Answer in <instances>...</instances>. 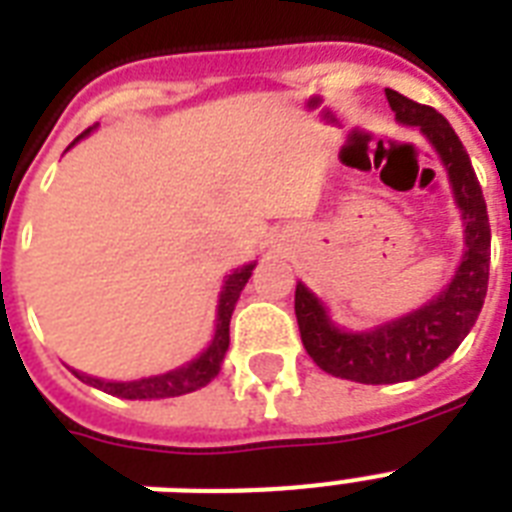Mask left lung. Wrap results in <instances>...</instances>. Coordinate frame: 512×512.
Returning <instances> with one entry per match:
<instances>
[{"label": "left lung", "mask_w": 512, "mask_h": 512, "mask_svg": "<svg viewBox=\"0 0 512 512\" xmlns=\"http://www.w3.org/2000/svg\"><path fill=\"white\" fill-rule=\"evenodd\" d=\"M396 119L420 132L433 143L441 156L454 201L465 223V255L449 281V287L417 311L388 321L369 332H345L335 327L327 308L305 284L295 289V313L300 337L308 356L332 377L364 382V385H390V382L417 380L460 348V342L476 324L484 308L489 287V249L492 228L486 215V201L473 172L468 151L454 135L452 124L436 108L404 98L401 92L385 90Z\"/></svg>", "instance_id": "left-lung-1"}]
</instances>
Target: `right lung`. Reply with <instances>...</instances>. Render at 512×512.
Here are the masks:
<instances>
[{"instance_id": "obj_1", "label": "right lung", "mask_w": 512, "mask_h": 512, "mask_svg": "<svg viewBox=\"0 0 512 512\" xmlns=\"http://www.w3.org/2000/svg\"><path fill=\"white\" fill-rule=\"evenodd\" d=\"M87 132H82L76 140H82ZM74 143H71V146H74ZM252 268H255V263L241 265V268H236V271L225 279L223 292H220V303H217L215 337L209 342V348L204 350L199 358H193L191 364L180 366V369H172V372L167 374H156V377H143V380L132 382H106L98 380V377H87V374L82 372H74V369H71V372H74L82 382L92 385V388L103 390V393H111V396L130 398V401H135V398H172L204 388V385L215 380L217 372H220L225 350H228V342H231V335H228L231 313L233 308H236V300H239L241 289H244V284H247L249 276H252Z\"/></svg>"}]
</instances>
